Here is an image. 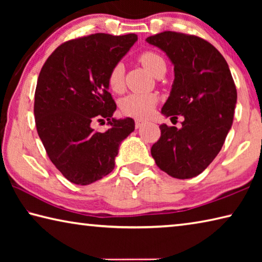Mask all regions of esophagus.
<instances>
[{"label": "esophagus", "mask_w": 262, "mask_h": 262, "mask_svg": "<svg viewBox=\"0 0 262 262\" xmlns=\"http://www.w3.org/2000/svg\"><path fill=\"white\" fill-rule=\"evenodd\" d=\"M145 123V121L144 120H141V119H136L135 120V127L136 128H141L142 126H143Z\"/></svg>", "instance_id": "34e87169"}]
</instances>
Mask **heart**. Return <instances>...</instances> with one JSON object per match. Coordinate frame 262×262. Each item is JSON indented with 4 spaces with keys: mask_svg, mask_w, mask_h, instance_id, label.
Instances as JSON below:
<instances>
[{
    "mask_svg": "<svg viewBox=\"0 0 262 262\" xmlns=\"http://www.w3.org/2000/svg\"><path fill=\"white\" fill-rule=\"evenodd\" d=\"M142 66L150 74L155 75L159 69L165 67V61L163 57L155 52H144L140 56ZM123 77H125V68L122 63L114 64L110 70L107 82L110 88L114 92H120L123 89ZM157 103L156 96L132 94L121 100L122 112L134 118H145L152 112L155 105Z\"/></svg>",
    "mask_w": 262,
    "mask_h": 262,
    "instance_id": "1",
    "label": "heart"
}]
</instances>
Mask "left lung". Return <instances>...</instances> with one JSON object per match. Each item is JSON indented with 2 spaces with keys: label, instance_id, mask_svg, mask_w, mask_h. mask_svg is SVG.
Instances as JSON below:
<instances>
[{
  "label": "left lung",
  "instance_id": "8db88e82",
  "mask_svg": "<svg viewBox=\"0 0 262 262\" xmlns=\"http://www.w3.org/2000/svg\"><path fill=\"white\" fill-rule=\"evenodd\" d=\"M145 41L162 50L174 66L162 114L184 117L179 129L159 126L161 137L151 156L168 176L193 178L214 161L231 129L237 103L233 78L223 55L201 38L165 31Z\"/></svg>",
  "mask_w": 262,
  "mask_h": 262
}]
</instances>
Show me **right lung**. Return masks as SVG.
Here are the masks:
<instances>
[{"label":"right lung","instance_id":"obj_1","mask_svg":"<svg viewBox=\"0 0 262 262\" xmlns=\"http://www.w3.org/2000/svg\"><path fill=\"white\" fill-rule=\"evenodd\" d=\"M136 41L134 33L91 34L62 43L42 66L35 126L52 163L73 184L90 185L112 172L121 142L135 129L132 118H113L107 77ZM96 120L110 128L96 132Z\"/></svg>","mask_w":262,"mask_h":262}]
</instances>
